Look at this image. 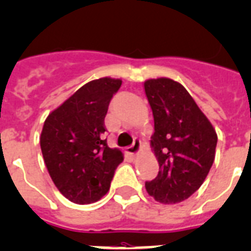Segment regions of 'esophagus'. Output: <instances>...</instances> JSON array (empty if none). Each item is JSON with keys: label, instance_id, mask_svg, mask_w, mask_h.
I'll list each match as a JSON object with an SVG mask.
<instances>
[{"label": "esophagus", "instance_id": "1", "mask_svg": "<svg viewBox=\"0 0 251 251\" xmlns=\"http://www.w3.org/2000/svg\"><path fill=\"white\" fill-rule=\"evenodd\" d=\"M140 149H141V140L140 138H134L133 140V144L130 145L129 148H128V152L130 155H137L140 152Z\"/></svg>", "mask_w": 251, "mask_h": 251}]
</instances>
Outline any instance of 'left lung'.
<instances>
[{"mask_svg":"<svg viewBox=\"0 0 251 251\" xmlns=\"http://www.w3.org/2000/svg\"><path fill=\"white\" fill-rule=\"evenodd\" d=\"M145 92L154 115L151 146L159 173L145 182L146 191L161 204L181 202L202 185L217 148L214 128L185 87L169 78L149 79Z\"/></svg>","mask_w":251,"mask_h":251,"instance_id":"8db88e82","label":"left lung"}]
</instances>
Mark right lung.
<instances>
[{
  "mask_svg": "<svg viewBox=\"0 0 251 251\" xmlns=\"http://www.w3.org/2000/svg\"><path fill=\"white\" fill-rule=\"evenodd\" d=\"M122 80L100 78L80 87L50 114L41 133V150L53 183L75 204L100 200L110 188L115 169L123 161L110 149L105 115Z\"/></svg>",
  "mask_w": 251,
  "mask_h": 251,
  "instance_id": "1",
  "label": "right lung"
}]
</instances>
